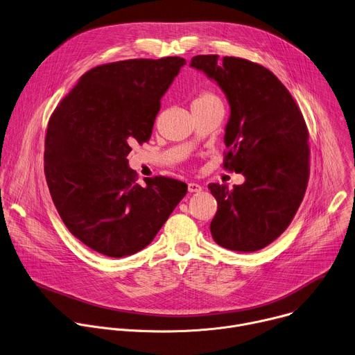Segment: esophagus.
I'll return each mask as SVG.
<instances>
[{"label": "esophagus", "mask_w": 355, "mask_h": 355, "mask_svg": "<svg viewBox=\"0 0 355 355\" xmlns=\"http://www.w3.org/2000/svg\"><path fill=\"white\" fill-rule=\"evenodd\" d=\"M187 190H189V193H198V191L202 190V187L200 184H197V183H189L187 184Z\"/></svg>", "instance_id": "obj_1"}]
</instances>
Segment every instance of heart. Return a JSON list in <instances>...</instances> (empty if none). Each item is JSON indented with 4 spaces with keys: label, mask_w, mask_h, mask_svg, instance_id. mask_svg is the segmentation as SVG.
Listing matches in <instances>:
<instances>
[{
    "label": "heart",
    "mask_w": 355,
    "mask_h": 355,
    "mask_svg": "<svg viewBox=\"0 0 355 355\" xmlns=\"http://www.w3.org/2000/svg\"><path fill=\"white\" fill-rule=\"evenodd\" d=\"M198 99H202V101H208V99H217L212 94H202Z\"/></svg>",
    "instance_id": "obj_1"
}]
</instances>
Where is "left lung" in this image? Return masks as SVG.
Wrapping results in <instances>:
<instances>
[{"label": "left lung", "mask_w": 355, "mask_h": 355, "mask_svg": "<svg viewBox=\"0 0 355 355\" xmlns=\"http://www.w3.org/2000/svg\"><path fill=\"white\" fill-rule=\"evenodd\" d=\"M190 67L223 89L230 103L224 168L242 173L230 190L209 183L218 202L209 230L220 246L256 252L291 224L309 178L308 130L288 89L260 64L217 54L196 55Z\"/></svg>", "instance_id": "left-lung-1"}]
</instances>
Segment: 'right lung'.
<instances>
[{"instance_id":"obj_1","label":"right lung","mask_w":355,"mask_h":355,"mask_svg":"<svg viewBox=\"0 0 355 355\" xmlns=\"http://www.w3.org/2000/svg\"><path fill=\"white\" fill-rule=\"evenodd\" d=\"M182 57L134 58L85 73L50 117L44 175L58 214L92 250L124 257L148 246L187 184L155 176L135 182L127 155L147 143Z\"/></svg>"}]
</instances>
